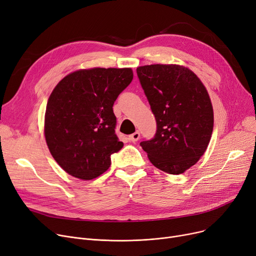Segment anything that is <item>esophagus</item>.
<instances>
[{"instance_id": "1", "label": "esophagus", "mask_w": 256, "mask_h": 256, "mask_svg": "<svg viewBox=\"0 0 256 256\" xmlns=\"http://www.w3.org/2000/svg\"><path fill=\"white\" fill-rule=\"evenodd\" d=\"M139 138H140V132L138 130H136L135 132L128 136V140L130 142H137L139 140Z\"/></svg>"}]
</instances>
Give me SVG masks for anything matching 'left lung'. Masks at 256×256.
Returning <instances> with one entry per match:
<instances>
[{"label": "left lung", "instance_id": "left-lung-1", "mask_svg": "<svg viewBox=\"0 0 256 256\" xmlns=\"http://www.w3.org/2000/svg\"><path fill=\"white\" fill-rule=\"evenodd\" d=\"M137 74L156 121L154 137L140 145L158 169L184 173L204 156L212 137L214 112L208 93L184 66L144 65Z\"/></svg>", "mask_w": 256, "mask_h": 256}]
</instances>
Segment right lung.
I'll return each instance as SVG.
<instances>
[{"label": "right lung", "instance_id": "obj_1", "mask_svg": "<svg viewBox=\"0 0 256 256\" xmlns=\"http://www.w3.org/2000/svg\"><path fill=\"white\" fill-rule=\"evenodd\" d=\"M130 68H90L63 78L50 93L44 136L59 166L70 176L90 180L111 165L122 148L115 134L113 104L132 82Z\"/></svg>", "mask_w": 256, "mask_h": 256}]
</instances>
